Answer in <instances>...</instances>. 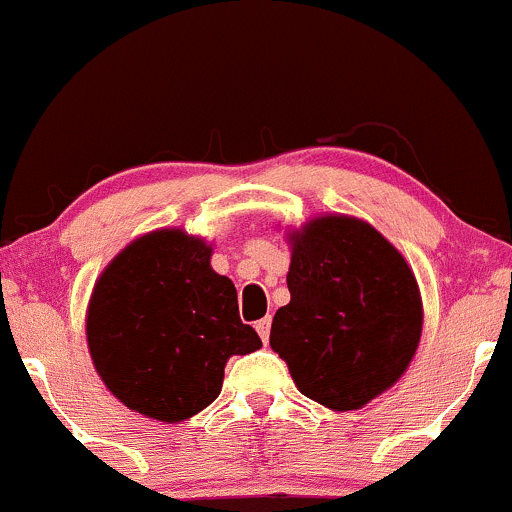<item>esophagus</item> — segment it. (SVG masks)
Listing matches in <instances>:
<instances>
[{
  "mask_svg": "<svg viewBox=\"0 0 512 512\" xmlns=\"http://www.w3.org/2000/svg\"><path fill=\"white\" fill-rule=\"evenodd\" d=\"M255 330H257V334H260L262 342L267 344V342H269V330H272V320H269V317H264V320L257 322Z\"/></svg>",
  "mask_w": 512,
  "mask_h": 512,
  "instance_id": "1",
  "label": "esophagus"
}]
</instances>
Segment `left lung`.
Returning <instances> with one entry per match:
<instances>
[{
    "label": "left lung",
    "instance_id": "obj_1",
    "mask_svg": "<svg viewBox=\"0 0 512 512\" xmlns=\"http://www.w3.org/2000/svg\"><path fill=\"white\" fill-rule=\"evenodd\" d=\"M269 344L305 397L361 409L402 378L424 325L419 284L390 240L354 216H317L293 231Z\"/></svg>",
    "mask_w": 512,
    "mask_h": 512
}]
</instances>
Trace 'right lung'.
<instances>
[{"instance_id": "right-lung-1", "label": "right lung", "mask_w": 512, "mask_h": 512, "mask_svg": "<svg viewBox=\"0 0 512 512\" xmlns=\"http://www.w3.org/2000/svg\"><path fill=\"white\" fill-rule=\"evenodd\" d=\"M211 245L182 228L129 243L93 286L86 339L105 387L156 421L190 419L219 397L231 356L262 339L238 315V293L211 269Z\"/></svg>"}]
</instances>
